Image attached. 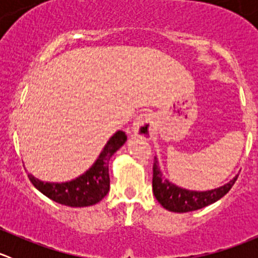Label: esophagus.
<instances>
[{"instance_id": "esophagus-1", "label": "esophagus", "mask_w": 258, "mask_h": 258, "mask_svg": "<svg viewBox=\"0 0 258 258\" xmlns=\"http://www.w3.org/2000/svg\"><path fill=\"white\" fill-rule=\"evenodd\" d=\"M134 132L140 136L150 137L153 132V116L150 112L140 114L134 123Z\"/></svg>"}]
</instances>
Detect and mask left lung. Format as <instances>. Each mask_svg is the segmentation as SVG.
<instances>
[{"mask_svg": "<svg viewBox=\"0 0 258 258\" xmlns=\"http://www.w3.org/2000/svg\"><path fill=\"white\" fill-rule=\"evenodd\" d=\"M237 177L238 175L231 179L228 183L223 184L218 188L210 189V191H189V189L181 188V187L171 183L168 179L163 178L157 158H155L152 188L156 200L162 205L163 209L172 211V212L183 213L200 210L222 199L232 188Z\"/></svg>", "mask_w": 258, "mask_h": 258, "instance_id": "1", "label": "left lung"}]
</instances>
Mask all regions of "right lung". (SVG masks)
<instances>
[{"label": "right lung", "mask_w": 258, "mask_h": 258, "mask_svg": "<svg viewBox=\"0 0 258 258\" xmlns=\"http://www.w3.org/2000/svg\"><path fill=\"white\" fill-rule=\"evenodd\" d=\"M126 140L127 136L123 131H117L108 140L92 167L70 182H43L32 175H28V178L38 191L57 204L70 207L92 206L100 202L110 191L108 162L113 153L123 146Z\"/></svg>", "instance_id": "add662e5"}]
</instances>
